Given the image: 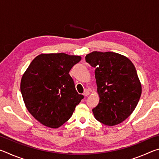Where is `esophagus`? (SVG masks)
<instances>
[{"mask_svg": "<svg viewBox=\"0 0 159 159\" xmlns=\"http://www.w3.org/2000/svg\"><path fill=\"white\" fill-rule=\"evenodd\" d=\"M83 95H84L85 96H88V95H90V91L88 90H84V93H83Z\"/></svg>", "mask_w": 159, "mask_h": 159, "instance_id": "esophagus-1", "label": "esophagus"}]
</instances>
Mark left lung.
I'll list each match as a JSON object with an SVG mask.
<instances>
[{"instance_id":"1","label":"left lung","mask_w":159,"mask_h":159,"mask_svg":"<svg viewBox=\"0 0 159 159\" xmlns=\"http://www.w3.org/2000/svg\"><path fill=\"white\" fill-rule=\"evenodd\" d=\"M95 68L99 102L93 109L94 116L103 124L113 126L129 117L138 104L142 85L133 62L113 52L94 51L85 57Z\"/></svg>"}]
</instances>
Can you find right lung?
<instances>
[{
  "label": "right lung",
  "mask_w": 159,
  "mask_h": 159,
  "mask_svg": "<svg viewBox=\"0 0 159 159\" xmlns=\"http://www.w3.org/2000/svg\"><path fill=\"white\" fill-rule=\"evenodd\" d=\"M81 57L65 53L41 54L21 77L20 90L29 112L45 126L57 128L66 122L83 98L69 71Z\"/></svg>",
  "instance_id": "add662e5"
}]
</instances>
